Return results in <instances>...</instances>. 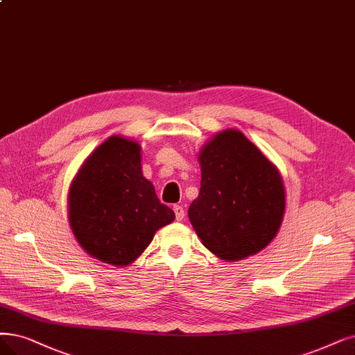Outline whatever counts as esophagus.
Returning a JSON list of instances; mask_svg holds the SVG:
<instances>
[{
	"instance_id": "34e87169",
	"label": "esophagus",
	"mask_w": 355,
	"mask_h": 355,
	"mask_svg": "<svg viewBox=\"0 0 355 355\" xmlns=\"http://www.w3.org/2000/svg\"><path fill=\"white\" fill-rule=\"evenodd\" d=\"M173 211H175V216H176L178 221H182L183 218H185V209H183V207L173 205Z\"/></svg>"
}]
</instances>
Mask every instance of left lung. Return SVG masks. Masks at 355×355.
I'll return each instance as SVG.
<instances>
[{"instance_id": "obj_1", "label": "left lung", "mask_w": 355, "mask_h": 355, "mask_svg": "<svg viewBox=\"0 0 355 355\" xmlns=\"http://www.w3.org/2000/svg\"><path fill=\"white\" fill-rule=\"evenodd\" d=\"M201 189L188 209L202 245L239 261L272 242L286 193L278 168L237 130L211 138L200 153Z\"/></svg>"}]
</instances>
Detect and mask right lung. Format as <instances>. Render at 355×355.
Here are the masks:
<instances>
[{
	"label": "right lung",
	"instance_id": "obj_1",
	"mask_svg": "<svg viewBox=\"0 0 355 355\" xmlns=\"http://www.w3.org/2000/svg\"><path fill=\"white\" fill-rule=\"evenodd\" d=\"M68 220L77 242L93 258L134 262L175 212L159 201L141 172L137 141L113 135L84 162L69 187Z\"/></svg>",
	"mask_w": 355,
	"mask_h": 355
}]
</instances>
